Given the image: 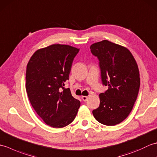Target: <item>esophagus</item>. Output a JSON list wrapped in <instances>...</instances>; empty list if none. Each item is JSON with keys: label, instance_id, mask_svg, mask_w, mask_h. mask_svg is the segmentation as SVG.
Segmentation results:
<instances>
[{"label": "esophagus", "instance_id": "1", "mask_svg": "<svg viewBox=\"0 0 157 157\" xmlns=\"http://www.w3.org/2000/svg\"><path fill=\"white\" fill-rule=\"evenodd\" d=\"M82 99L84 101H87V99H88V96H82Z\"/></svg>", "mask_w": 157, "mask_h": 157}]
</instances>
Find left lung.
Listing matches in <instances>:
<instances>
[{"mask_svg": "<svg viewBox=\"0 0 157 157\" xmlns=\"http://www.w3.org/2000/svg\"><path fill=\"white\" fill-rule=\"evenodd\" d=\"M99 61L102 84L108 90L99 95V107L93 110L94 118L112 126L125 119L137 98L140 79L137 63L128 48L108 40L90 46Z\"/></svg>", "mask_w": 157, "mask_h": 157, "instance_id": "left-lung-1", "label": "left lung"}]
</instances>
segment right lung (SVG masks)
Segmentation results:
<instances>
[{"instance_id": "right-lung-1", "label": "right lung", "mask_w": 157, "mask_h": 157, "mask_svg": "<svg viewBox=\"0 0 157 157\" xmlns=\"http://www.w3.org/2000/svg\"><path fill=\"white\" fill-rule=\"evenodd\" d=\"M79 51L69 45L52 44L36 51L28 63L25 88L29 100L37 114L52 128L70 124L80 106L70 89L64 88Z\"/></svg>"}]
</instances>
